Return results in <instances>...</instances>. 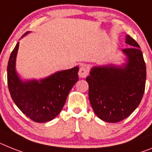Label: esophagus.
<instances>
[{
  "label": "esophagus",
  "mask_w": 152,
  "mask_h": 152,
  "mask_svg": "<svg viewBox=\"0 0 152 152\" xmlns=\"http://www.w3.org/2000/svg\"><path fill=\"white\" fill-rule=\"evenodd\" d=\"M79 76L80 78H86L89 74V70L85 66H83L80 67V71H79Z\"/></svg>",
  "instance_id": "34e87169"
}]
</instances>
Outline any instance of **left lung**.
Listing matches in <instances>:
<instances>
[{
	"mask_svg": "<svg viewBox=\"0 0 152 152\" xmlns=\"http://www.w3.org/2000/svg\"><path fill=\"white\" fill-rule=\"evenodd\" d=\"M124 48L127 63L95 66L86 77L89 99L94 113L100 119L116 123L129 117L140 104L145 89L146 66L137 42L130 35Z\"/></svg>",
	"mask_w": 152,
	"mask_h": 152,
	"instance_id": "left-lung-1",
	"label": "left lung"
}]
</instances>
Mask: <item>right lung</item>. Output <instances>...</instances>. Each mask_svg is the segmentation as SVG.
I'll list each match as a JSON object with an SVG mask.
<instances>
[{
    "instance_id": "add662e5",
    "label": "right lung",
    "mask_w": 152,
    "mask_h": 152,
    "mask_svg": "<svg viewBox=\"0 0 152 152\" xmlns=\"http://www.w3.org/2000/svg\"><path fill=\"white\" fill-rule=\"evenodd\" d=\"M18 47L19 42L7 64V85L11 98L21 112L33 121H50L60 113L69 93L78 81L79 67L57 72L39 81H22L15 70Z\"/></svg>"
}]
</instances>
